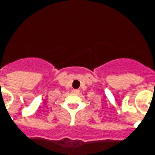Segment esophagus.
Returning a JSON list of instances; mask_svg holds the SVG:
<instances>
[{
	"label": "esophagus",
	"instance_id": "1",
	"mask_svg": "<svg viewBox=\"0 0 155 155\" xmlns=\"http://www.w3.org/2000/svg\"><path fill=\"white\" fill-rule=\"evenodd\" d=\"M72 93H75V94H78L79 93V90H72Z\"/></svg>",
	"mask_w": 155,
	"mask_h": 155
}]
</instances>
